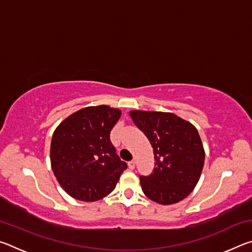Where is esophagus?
<instances>
[{"mask_svg":"<svg viewBox=\"0 0 252 252\" xmlns=\"http://www.w3.org/2000/svg\"><path fill=\"white\" fill-rule=\"evenodd\" d=\"M127 167H129L130 170H133V169L135 168V162H134V161L127 162Z\"/></svg>","mask_w":252,"mask_h":252,"instance_id":"obj_1","label":"esophagus"}]
</instances>
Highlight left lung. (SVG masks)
<instances>
[{
  "mask_svg": "<svg viewBox=\"0 0 252 252\" xmlns=\"http://www.w3.org/2000/svg\"><path fill=\"white\" fill-rule=\"evenodd\" d=\"M129 114L155 155V169L149 176H140L144 194L160 204L181 201L194 189L204 163L197 129L169 112L130 111Z\"/></svg>",
  "mask_w": 252,
  "mask_h": 252,
  "instance_id": "8db88e82",
  "label": "left lung"
}]
</instances>
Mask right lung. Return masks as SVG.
Returning a JSON list of instances; mask_svg holds the SVG:
<instances>
[{"label": "right lung", "instance_id": "add662e5", "mask_svg": "<svg viewBox=\"0 0 252 252\" xmlns=\"http://www.w3.org/2000/svg\"><path fill=\"white\" fill-rule=\"evenodd\" d=\"M121 111L88 106L60 123L51 142V165L67 194L85 202L112 192L126 169L111 143L110 132Z\"/></svg>", "mask_w": 252, "mask_h": 252}]
</instances>
